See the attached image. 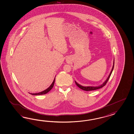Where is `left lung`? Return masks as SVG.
Here are the masks:
<instances>
[{
    "instance_id": "1",
    "label": "left lung",
    "mask_w": 134,
    "mask_h": 134,
    "mask_svg": "<svg viewBox=\"0 0 134 134\" xmlns=\"http://www.w3.org/2000/svg\"><path fill=\"white\" fill-rule=\"evenodd\" d=\"M114 63H113V68H112L111 71H110V74L109 75V76H108V78L106 79V80L105 81V82H104L103 83H102L100 86H94H94H81L79 84H78L76 81H75V83H76V85L80 88L82 89V90H85V91H88L95 90H97V89H99V88H102V87H103V86H105L106 85V84L107 83V82L108 81L109 78L110 77L111 74V73H112V72H113V68H114Z\"/></svg>"
}]
</instances>
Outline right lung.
Segmentation results:
<instances>
[{
	"mask_svg": "<svg viewBox=\"0 0 134 134\" xmlns=\"http://www.w3.org/2000/svg\"><path fill=\"white\" fill-rule=\"evenodd\" d=\"M55 80V79H54V80L53 83L51 85V86H49L47 89H46L44 91H42V92H41L38 93H35V94H34V93H33H33H30V94H32V95H40L46 94V93L48 92L51 90V89L52 88V87H53Z\"/></svg>",
	"mask_w": 134,
	"mask_h": 134,
	"instance_id": "1",
	"label": "right lung"
}]
</instances>
